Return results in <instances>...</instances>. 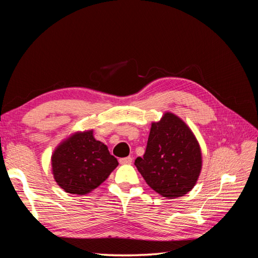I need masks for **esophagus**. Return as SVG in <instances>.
Returning <instances> with one entry per match:
<instances>
[{"label": "esophagus", "instance_id": "1", "mask_svg": "<svg viewBox=\"0 0 258 258\" xmlns=\"http://www.w3.org/2000/svg\"><path fill=\"white\" fill-rule=\"evenodd\" d=\"M131 162H132V158L131 157H124V158H120L119 159L120 165H130Z\"/></svg>", "mask_w": 258, "mask_h": 258}]
</instances>
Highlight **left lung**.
Returning <instances> with one entry per match:
<instances>
[{"instance_id": "obj_1", "label": "left lung", "mask_w": 258, "mask_h": 258, "mask_svg": "<svg viewBox=\"0 0 258 258\" xmlns=\"http://www.w3.org/2000/svg\"><path fill=\"white\" fill-rule=\"evenodd\" d=\"M148 186L162 197L184 196L199 177L202 157L189 127L172 113L153 122L143 157L135 161Z\"/></svg>"}]
</instances>
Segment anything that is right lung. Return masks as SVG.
Returning <instances> with one entry per match:
<instances>
[{"instance_id":"obj_1","label":"right lung","mask_w":258,"mask_h":258,"mask_svg":"<svg viewBox=\"0 0 258 258\" xmlns=\"http://www.w3.org/2000/svg\"><path fill=\"white\" fill-rule=\"evenodd\" d=\"M92 130L76 132L51 156L54 181L67 192L86 195L103 183L118 161L107 146L93 138Z\"/></svg>"}]
</instances>
